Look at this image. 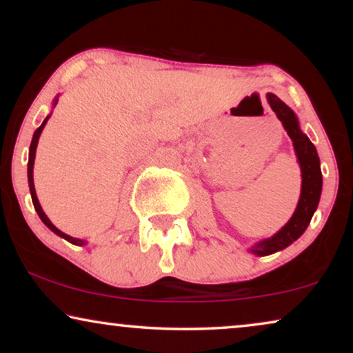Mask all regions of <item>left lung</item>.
<instances>
[{"mask_svg":"<svg viewBox=\"0 0 353 353\" xmlns=\"http://www.w3.org/2000/svg\"><path fill=\"white\" fill-rule=\"evenodd\" d=\"M268 101L274 112H276L278 119L283 122V127L286 128L289 138L294 143V149H296L302 170V192L297 209L286 226H283L273 238L265 239L262 243L254 245L252 252L259 255H270L288 248L289 244H292L307 230L313 214H315L318 202H320L323 186L320 157H318L316 149L310 139L299 128L296 114L274 94H268Z\"/></svg>","mask_w":353,"mask_h":353,"instance_id":"8db88e82","label":"left lung"}]
</instances>
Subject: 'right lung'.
Instances as JSON below:
<instances>
[{
    "instance_id": "right-lung-1",
    "label": "right lung",
    "mask_w": 353,
    "mask_h": 353,
    "mask_svg": "<svg viewBox=\"0 0 353 353\" xmlns=\"http://www.w3.org/2000/svg\"><path fill=\"white\" fill-rule=\"evenodd\" d=\"M56 103H57V99H56ZM56 103H54V104H56ZM48 119H50V115H48V117L45 119V122H43V123L40 125V127H38V128L35 130V133H33V138H32V143H30V151H28V170H27V173H28V186H30L32 202H33V207H35V210H37L38 216H40L43 223H45V225L48 226V228H50V230L52 231V233H56L57 236H61V238L67 239V241H69V243H72V244L81 245V244H85V241H81V239H75V238H72V236H69V234L62 233L61 230H57L56 226L51 223L50 219H48L45 212H43L41 205H40V202H38V199H37L35 185H33V162H35V151H37L38 138H40V134H41V132H43V128H45V125H46V122H48Z\"/></svg>"
}]
</instances>
